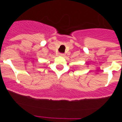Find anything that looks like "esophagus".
I'll use <instances>...</instances> for the list:
<instances>
[{"label":"esophagus","instance_id":"esophagus-1","mask_svg":"<svg viewBox=\"0 0 122 122\" xmlns=\"http://www.w3.org/2000/svg\"><path fill=\"white\" fill-rule=\"evenodd\" d=\"M59 56H65V54L61 53V54H59Z\"/></svg>","mask_w":122,"mask_h":122}]
</instances>
